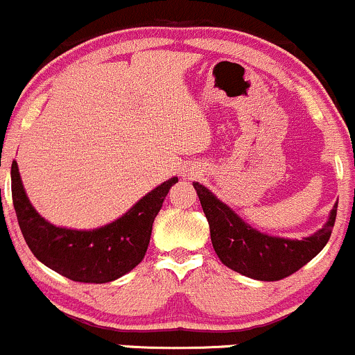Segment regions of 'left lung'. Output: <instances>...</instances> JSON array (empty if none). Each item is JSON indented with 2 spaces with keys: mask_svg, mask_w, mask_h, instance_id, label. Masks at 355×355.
<instances>
[{
  "mask_svg": "<svg viewBox=\"0 0 355 355\" xmlns=\"http://www.w3.org/2000/svg\"><path fill=\"white\" fill-rule=\"evenodd\" d=\"M210 227V239L217 256L227 268L261 282H278L305 266L329 243L337 217V204L320 231L305 239H283L258 232L234 210L193 184Z\"/></svg>",
  "mask_w": 355,
  "mask_h": 355,
  "instance_id": "1",
  "label": "left lung"
}]
</instances>
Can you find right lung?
<instances>
[{
  "label": "right lung",
  "mask_w": 355,
  "mask_h": 355,
  "mask_svg": "<svg viewBox=\"0 0 355 355\" xmlns=\"http://www.w3.org/2000/svg\"><path fill=\"white\" fill-rule=\"evenodd\" d=\"M177 177L151 190L123 217L94 231L64 229L46 222L30 204L17 162L11 165V196L21 234L38 261L79 283H107L145 258L151 227Z\"/></svg>",
  "instance_id": "right-lung-1"
}]
</instances>
